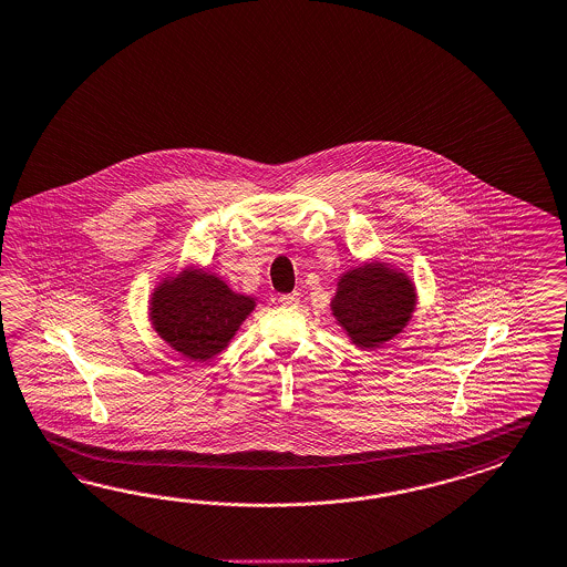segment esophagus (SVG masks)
<instances>
[{"label":"esophagus","instance_id":"obj_1","mask_svg":"<svg viewBox=\"0 0 567 567\" xmlns=\"http://www.w3.org/2000/svg\"><path fill=\"white\" fill-rule=\"evenodd\" d=\"M278 301L282 302L285 307H297L299 305V292H287V295H280Z\"/></svg>","mask_w":567,"mask_h":567}]
</instances>
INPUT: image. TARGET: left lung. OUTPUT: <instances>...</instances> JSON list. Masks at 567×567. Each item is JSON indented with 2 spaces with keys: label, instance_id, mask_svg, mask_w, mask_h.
<instances>
[{
  "label": "left lung",
  "instance_id": "left-lung-1",
  "mask_svg": "<svg viewBox=\"0 0 567 567\" xmlns=\"http://www.w3.org/2000/svg\"><path fill=\"white\" fill-rule=\"evenodd\" d=\"M415 287L384 265L353 268L340 278L331 309L358 348H378L409 323Z\"/></svg>",
  "mask_w": 567,
  "mask_h": 567
}]
</instances>
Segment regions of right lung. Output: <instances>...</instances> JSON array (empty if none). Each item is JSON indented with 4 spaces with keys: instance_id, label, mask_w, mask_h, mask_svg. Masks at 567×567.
<instances>
[{
    "instance_id": "right-lung-1",
    "label": "right lung",
    "mask_w": 567,
    "mask_h": 567,
    "mask_svg": "<svg viewBox=\"0 0 567 567\" xmlns=\"http://www.w3.org/2000/svg\"><path fill=\"white\" fill-rule=\"evenodd\" d=\"M252 309V299L236 295L221 278L185 270L152 295L151 319L176 352L207 360L226 348Z\"/></svg>"
}]
</instances>
